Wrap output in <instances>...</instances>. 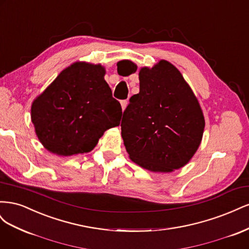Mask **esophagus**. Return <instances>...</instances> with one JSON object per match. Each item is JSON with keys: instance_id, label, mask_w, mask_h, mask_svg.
Returning a JSON list of instances; mask_svg holds the SVG:
<instances>
[{"instance_id": "esophagus-1", "label": "esophagus", "mask_w": 249, "mask_h": 249, "mask_svg": "<svg viewBox=\"0 0 249 249\" xmlns=\"http://www.w3.org/2000/svg\"><path fill=\"white\" fill-rule=\"evenodd\" d=\"M127 103H129V102H127L126 100H124V101H122V102H120V105H122V108H123V111L126 108V106H127Z\"/></svg>"}]
</instances>
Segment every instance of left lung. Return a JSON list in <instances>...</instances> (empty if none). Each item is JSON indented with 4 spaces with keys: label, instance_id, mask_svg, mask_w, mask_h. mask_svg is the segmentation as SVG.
Here are the masks:
<instances>
[{
    "label": "left lung",
    "instance_id": "obj_1",
    "mask_svg": "<svg viewBox=\"0 0 249 249\" xmlns=\"http://www.w3.org/2000/svg\"><path fill=\"white\" fill-rule=\"evenodd\" d=\"M129 64L131 73L137 65ZM140 90L124 112L122 136L130 159L154 172H171L191 160L201 142L205 117L192 89L175 65L161 60L139 71Z\"/></svg>",
    "mask_w": 249,
    "mask_h": 249
}]
</instances>
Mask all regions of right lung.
Listing matches in <instances>:
<instances>
[{
    "instance_id": "obj_1",
    "label": "right lung",
    "mask_w": 249,
    "mask_h": 249,
    "mask_svg": "<svg viewBox=\"0 0 249 249\" xmlns=\"http://www.w3.org/2000/svg\"><path fill=\"white\" fill-rule=\"evenodd\" d=\"M101 64L76 62L66 67L31 107L35 133L58 156L89 153L105 131L119 125L123 110Z\"/></svg>"
}]
</instances>
